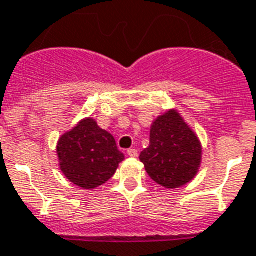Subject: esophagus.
<instances>
[{
	"label": "esophagus",
	"instance_id": "34e87169",
	"mask_svg": "<svg viewBox=\"0 0 256 256\" xmlns=\"http://www.w3.org/2000/svg\"><path fill=\"white\" fill-rule=\"evenodd\" d=\"M128 156L136 158V156H138V150H136V148H130V150H128Z\"/></svg>",
	"mask_w": 256,
	"mask_h": 256
}]
</instances>
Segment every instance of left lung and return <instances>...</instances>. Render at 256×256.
<instances>
[{"label": "left lung", "mask_w": 256, "mask_h": 256, "mask_svg": "<svg viewBox=\"0 0 256 256\" xmlns=\"http://www.w3.org/2000/svg\"><path fill=\"white\" fill-rule=\"evenodd\" d=\"M150 178L166 188L191 182L202 160L198 136L178 112L158 116L150 128V144L140 156Z\"/></svg>", "instance_id": "left-lung-1"}]
</instances>
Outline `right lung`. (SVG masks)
I'll return each instance as SVG.
<instances>
[{"label":"right lung","mask_w":256,"mask_h":256,"mask_svg":"<svg viewBox=\"0 0 256 256\" xmlns=\"http://www.w3.org/2000/svg\"><path fill=\"white\" fill-rule=\"evenodd\" d=\"M57 154L66 178L86 190L108 182L124 160L114 136L92 118L82 120L60 138Z\"/></svg>","instance_id":"1"}]
</instances>
